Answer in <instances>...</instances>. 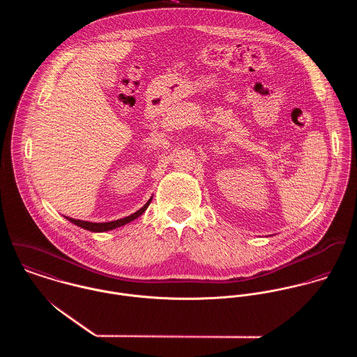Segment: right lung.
Wrapping results in <instances>:
<instances>
[{
    "label": "right lung",
    "mask_w": 357,
    "mask_h": 357,
    "mask_svg": "<svg viewBox=\"0 0 357 357\" xmlns=\"http://www.w3.org/2000/svg\"><path fill=\"white\" fill-rule=\"evenodd\" d=\"M153 201V197L149 199V202L144 204L142 208H139L136 213L128 215V217H123V218H119V220H115V221H108V222H91V221H82V220H75V218H71V217H66L70 222L84 228V229H88V231H92V232H105V231H111V229H115V228H119L122 225H126L128 222L136 220L137 217H140L146 210L147 207L150 206Z\"/></svg>",
    "instance_id": "1"
}]
</instances>
